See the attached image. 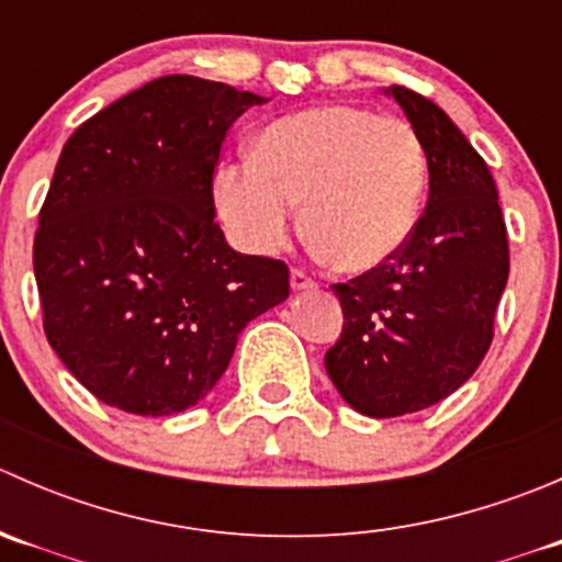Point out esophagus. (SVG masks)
Returning a JSON list of instances; mask_svg holds the SVG:
<instances>
[{"label": "esophagus", "mask_w": 562, "mask_h": 562, "mask_svg": "<svg viewBox=\"0 0 562 562\" xmlns=\"http://www.w3.org/2000/svg\"><path fill=\"white\" fill-rule=\"evenodd\" d=\"M291 288L293 291H313V288H317V282L310 274H304L302 269H293L291 271Z\"/></svg>", "instance_id": "esophagus-1"}]
</instances>
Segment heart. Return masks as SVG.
Here are the masks:
<instances>
[{
  "label": "heart",
  "instance_id": "b5f03b06",
  "mask_svg": "<svg viewBox=\"0 0 562 562\" xmlns=\"http://www.w3.org/2000/svg\"><path fill=\"white\" fill-rule=\"evenodd\" d=\"M427 190L416 130L370 108L331 103L271 122L252 162H225L214 179L231 234L252 252H274L302 203L304 236L339 271L361 274L400 252Z\"/></svg>",
  "mask_w": 562,
  "mask_h": 562
}]
</instances>
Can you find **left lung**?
<instances>
[{
	"label": "left lung",
	"mask_w": 562,
	"mask_h": 562,
	"mask_svg": "<svg viewBox=\"0 0 562 562\" xmlns=\"http://www.w3.org/2000/svg\"><path fill=\"white\" fill-rule=\"evenodd\" d=\"M422 138L427 209L394 258L331 291L345 326L326 372L372 418L424 411L462 386L495 337L508 234L484 157L432 100L389 87Z\"/></svg>",
	"instance_id": "obj_1"
}]
</instances>
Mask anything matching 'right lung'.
Masks as SVG:
<instances>
[{"mask_svg":"<svg viewBox=\"0 0 562 562\" xmlns=\"http://www.w3.org/2000/svg\"><path fill=\"white\" fill-rule=\"evenodd\" d=\"M263 103L166 76L67 138L32 258L45 337L105 405L192 407L228 370L241 328L291 293L282 260L236 252L214 220L225 133Z\"/></svg>","mask_w":562,"mask_h":562,"instance_id":"1","label":"right lung"}]
</instances>
